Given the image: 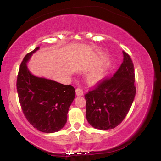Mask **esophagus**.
I'll list each match as a JSON object with an SVG mask.
<instances>
[{"mask_svg": "<svg viewBox=\"0 0 161 161\" xmlns=\"http://www.w3.org/2000/svg\"><path fill=\"white\" fill-rule=\"evenodd\" d=\"M75 92H76V95L77 96H82L83 94V90L80 89V88H78V89H76Z\"/></svg>", "mask_w": 161, "mask_h": 161, "instance_id": "esophagus-1", "label": "esophagus"}]
</instances>
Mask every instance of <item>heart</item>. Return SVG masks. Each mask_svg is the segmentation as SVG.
<instances>
[{
    "mask_svg": "<svg viewBox=\"0 0 161 161\" xmlns=\"http://www.w3.org/2000/svg\"><path fill=\"white\" fill-rule=\"evenodd\" d=\"M105 75H106V68L103 67L97 71H94L89 74L87 77V80L89 83L94 84V83H99L100 81L103 80Z\"/></svg>",
    "mask_w": 161,
    "mask_h": 161,
    "instance_id": "1",
    "label": "heart"
}]
</instances>
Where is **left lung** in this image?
<instances>
[{
	"label": "left lung",
	"instance_id": "1",
	"mask_svg": "<svg viewBox=\"0 0 161 161\" xmlns=\"http://www.w3.org/2000/svg\"><path fill=\"white\" fill-rule=\"evenodd\" d=\"M122 53L123 61L114 76L85 94L87 121L96 129L105 130L118 126L135 98L134 66L129 55Z\"/></svg>",
	"mask_w": 161,
	"mask_h": 161
}]
</instances>
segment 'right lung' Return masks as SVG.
I'll list each match as a JSON object with an SVG mask.
<instances>
[{
    "mask_svg": "<svg viewBox=\"0 0 161 161\" xmlns=\"http://www.w3.org/2000/svg\"><path fill=\"white\" fill-rule=\"evenodd\" d=\"M37 47L24 57L17 80V91L25 118L39 131L46 133L58 132L67 123L69 108L75 97L71 85L33 75L27 63Z\"/></svg>",
    "mask_w": 161,
    "mask_h": 161,
    "instance_id": "1",
    "label": "right lung"
}]
</instances>
